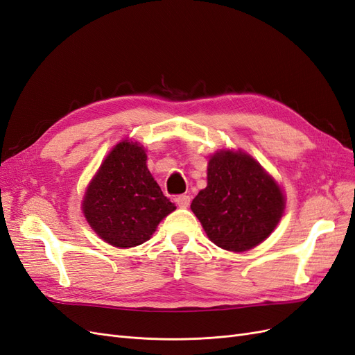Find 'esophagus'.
Masks as SVG:
<instances>
[{"label": "esophagus", "mask_w": 355, "mask_h": 355, "mask_svg": "<svg viewBox=\"0 0 355 355\" xmlns=\"http://www.w3.org/2000/svg\"><path fill=\"white\" fill-rule=\"evenodd\" d=\"M189 202H191L189 196H179V197H176V204H178L179 207H182V209L188 207Z\"/></svg>", "instance_id": "34e87169"}]
</instances>
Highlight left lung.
<instances>
[{
	"mask_svg": "<svg viewBox=\"0 0 355 355\" xmlns=\"http://www.w3.org/2000/svg\"><path fill=\"white\" fill-rule=\"evenodd\" d=\"M191 210L218 247L244 252L274 231L284 197L252 157L223 151L210 158L207 187L192 200Z\"/></svg>",
	"mask_w": 355,
	"mask_h": 355,
	"instance_id": "1",
	"label": "left lung"
}]
</instances>
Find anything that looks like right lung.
I'll return each mask as SVG.
<instances>
[{
	"label": "right lung",
	"instance_id": "obj_1",
	"mask_svg": "<svg viewBox=\"0 0 355 355\" xmlns=\"http://www.w3.org/2000/svg\"><path fill=\"white\" fill-rule=\"evenodd\" d=\"M175 209L149 173L142 146L127 141L106 157L83 202L90 227L115 247L145 243Z\"/></svg>",
	"mask_w": 355,
	"mask_h": 355
}]
</instances>
